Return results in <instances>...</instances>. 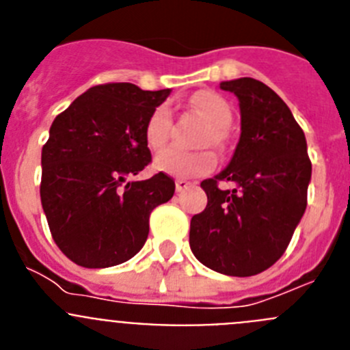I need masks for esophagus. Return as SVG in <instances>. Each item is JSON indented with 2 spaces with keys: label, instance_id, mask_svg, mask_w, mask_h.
Instances as JSON below:
<instances>
[{
  "label": "esophagus",
  "instance_id": "34e87169",
  "mask_svg": "<svg viewBox=\"0 0 350 350\" xmlns=\"http://www.w3.org/2000/svg\"><path fill=\"white\" fill-rule=\"evenodd\" d=\"M191 185L193 184L189 180H184V178H177L175 180V189H177V193H184L185 189H189Z\"/></svg>",
  "mask_w": 350,
  "mask_h": 350
}]
</instances>
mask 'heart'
Returning a JSON list of instances; mask_svg holds the SVG:
<instances>
[{"label":"heart","instance_id":"1","mask_svg":"<svg viewBox=\"0 0 350 350\" xmlns=\"http://www.w3.org/2000/svg\"><path fill=\"white\" fill-rule=\"evenodd\" d=\"M191 107L210 122L205 142H210L213 145L224 144L226 128L231 124V119H233L230 103L217 92L200 91L191 98ZM170 128H172V112L166 105H159L148 116L147 124H145V142L148 147L152 150H159L161 147H165L170 138ZM215 165H217L215 156L208 150L184 152L178 148H166L157 154L154 159V166L157 172L180 178L202 177V175L212 172Z\"/></svg>","mask_w":350,"mask_h":350}]
</instances>
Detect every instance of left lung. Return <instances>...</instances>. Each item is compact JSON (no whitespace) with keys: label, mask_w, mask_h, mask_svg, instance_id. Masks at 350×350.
<instances>
[{"label":"left lung","mask_w":350,"mask_h":350,"mask_svg":"<svg viewBox=\"0 0 350 350\" xmlns=\"http://www.w3.org/2000/svg\"><path fill=\"white\" fill-rule=\"evenodd\" d=\"M240 101L242 135L230 165L202 182L208 203L191 219L198 261L231 277L270 268L289 245L307 208L312 175L305 133L289 107L250 77L221 82ZM231 181L233 190H221Z\"/></svg>","instance_id":"obj_1"}]
</instances>
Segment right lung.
I'll return each instance as SVG.
<instances>
[{"mask_svg":"<svg viewBox=\"0 0 350 350\" xmlns=\"http://www.w3.org/2000/svg\"><path fill=\"white\" fill-rule=\"evenodd\" d=\"M168 94L128 82L94 85L52 122L40 196L55 245L79 267L131 259L147 240L150 212L172 200L175 182L163 172L126 182L152 161L145 124Z\"/></svg>","mask_w":350,"mask_h":350,"instance_id":"obj_1","label":"right lung"}]
</instances>
